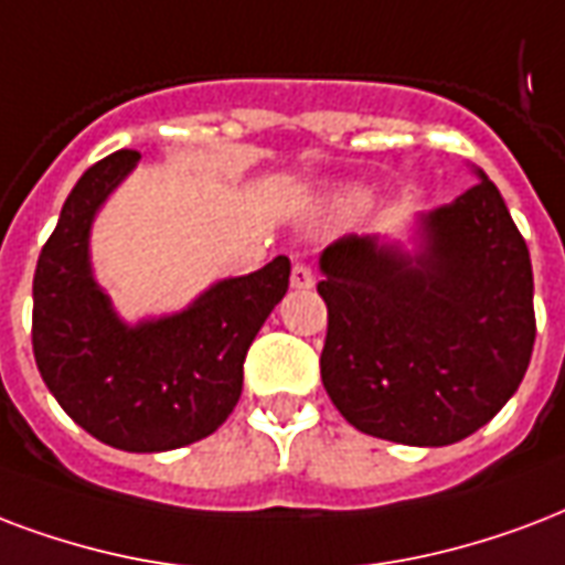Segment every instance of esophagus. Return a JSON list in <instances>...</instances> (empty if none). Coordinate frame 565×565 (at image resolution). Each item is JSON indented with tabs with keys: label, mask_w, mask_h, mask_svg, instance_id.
I'll return each mask as SVG.
<instances>
[{
	"label": "esophagus",
	"mask_w": 565,
	"mask_h": 565,
	"mask_svg": "<svg viewBox=\"0 0 565 565\" xmlns=\"http://www.w3.org/2000/svg\"><path fill=\"white\" fill-rule=\"evenodd\" d=\"M290 284H292V287H296V290H311V287H313L311 266H305V264H296V266H292Z\"/></svg>",
	"instance_id": "obj_1"
}]
</instances>
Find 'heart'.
Returning <instances> with one entry per match:
<instances>
[{"instance_id":"1","label":"heart","mask_w":565,"mask_h":565,"mask_svg":"<svg viewBox=\"0 0 565 565\" xmlns=\"http://www.w3.org/2000/svg\"><path fill=\"white\" fill-rule=\"evenodd\" d=\"M334 204H338V206H355V204H359V198H355V195H343V198H338Z\"/></svg>"}]
</instances>
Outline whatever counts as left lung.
Wrapping results in <instances>:
<instances>
[{
	"instance_id": "1",
	"label": "left lung",
	"mask_w": 565,
	"mask_h": 565,
	"mask_svg": "<svg viewBox=\"0 0 565 565\" xmlns=\"http://www.w3.org/2000/svg\"><path fill=\"white\" fill-rule=\"evenodd\" d=\"M477 183L420 213L412 252L350 234L320 254L329 308L320 373L355 429L445 447L492 420L531 364V254L501 192Z\"/></svg>"
}]
</instances>
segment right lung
I'll return each instance as SVG.
<instances>
[{
  "label": "right lung",
  "mask_w": 565,
  "mask_h": 565,
  "mask_svg": "<svg viewBox=\"0 0 565 565\" xmlns=\"http://www.w3.org/2000/svg\"><path fill=\"white\" fill-rule=\"evenodd\" d=\"M139 159H100L64 201L34 269L32 347L50 394L85 433L127 454H162L234 412L245 352L290 287V260L210 284L183 311L124 320L94 278L92 225Z\"/></svg>",
  "instance_id": "add662e5"
}]
</instances>
